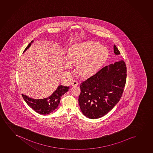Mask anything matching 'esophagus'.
I'll use <instances>...</instances> for the list:
<instances>
[{"mask_svg": "<svg viewBox=\"0 0 153 153\" xmlns=\"http://www.w3.org/2000/svg\"><path fill=\"white\" fill-rule=\"evenodd\" d=\"M78 85V82L76 80H74L71 82V85L73 86H77Z\"/></svg>", "mask_w": 153, "mask_h": 153, "instance_id": "obj_1", "label": "esophagus"}]
</instances>
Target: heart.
Returning a JSON list of instances; mask_svg holds the SVG:
<instances>
[{
	"mask_svg": "<svg viewBox=\"0 0 153 153\" xmlns=\"http://www.w3.org/2000/svg\"><path fill=\"white\" fill-rule=\"evenodd\" d=\"M107 48L99 42L89 41L71 46L67 52L66 66L77 65L80 76L89 77L94 75L105 64L108 57Z\"/></svg>",
	"mask_w": 153,
	"mask_h": 153,
	"instance_id": "heart-1",
	"label": "heart"
}]
</instances>
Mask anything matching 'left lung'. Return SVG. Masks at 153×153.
Segmentation results:
<instances>
[{
  "instance_id": "obj_1",
  "label": "left lung",
  "mask_w": 153,
  "mask_h": 153,
  "mask_svg": "<svg viewBox=\"0 0 153 153\" xmlns=\"http://www.w3.org/2000/svg\"><path fill=\"white\" fill-rule=\"evenodd\" d=\"M114 53L120 54L114 45ZM127 70L123 60L105 66L80 85L78 103L82 113L92 119L102 117L113 109L121 98Z\"/></svg>"
}]
</instances>
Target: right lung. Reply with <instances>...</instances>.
<instances>
[{
	"label": "right lung",
	"instance_id": "right-lung-1",
	"mask_svg": "<svg viewBox=\"0 0 153 153\" xmlns=\"http://www.w3.org/2000/svg\"><path fill=\"white\" fill-rule=\"evenodd\" d=\"M33 41H32L31 43ZM31 44L29 43L24 52L31 46ZM69 88L68 86L65 87L60 85L50 96L42 99L36 100L29 98V97L23 94H22V96L28 105L37 113L41 114H48L57 108L60 102L61 97L68 91Z\"/></svg>",
	"mask_w": 153,
	"mask_h": 153
}]
</instances>
